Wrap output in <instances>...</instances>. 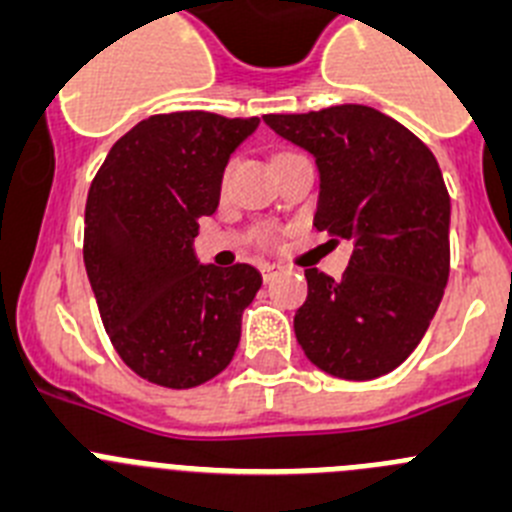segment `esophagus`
<instances>
[{"instance_id": "1", "label": "esophagus", "mask_w": 512, "mask_h": 512, "mask_svg": "<svg viewBox=\"0 0 512 512\" xmlns=\"http://www.w3.org/2000/svg\"><path fill=\"white\" fill-rule=\"evenodd\" d=\"M280 273H283V267H280V265H270V262H267V265H262V278H265V280L278 278Z\"/></svg>"}]
</instances>
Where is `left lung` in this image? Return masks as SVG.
Instances as JSON below:
<instances>
[{"label": "left lung", "mask_w": 512, "mask_h": 512, "mask_svg": "<svg viewBox=\"0 0 512 512\" xmlns=\"http://www.w3.org/2000/svg\"><path fill=\"white\" fill-rule=\"evenodd\" d=\"M262 119L316 160L313 227L352 245L342 280L306 270L298 344L342 380L388 375L418 347L449 280L451 204L439 163L411 130L362 104Z\"/></svg>", "instance_id": "1"}]
</instances>
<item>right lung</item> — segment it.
Returning a JSON list of instances; mask_svg holds the SVG:
<instances>
[{
    "mask_svg": "<svg viewBox=\"0 0 512 512\" xmlns=\"http://www.w3.org/2000/svg\"><path fill=\"white\" fill-rule=\"evenodd\" d=\"M257 124L155 114L114 142L91 181L84 262L101 321L124 365L163 388H196L232 362L262 285L247 262L201 265L193 250L229 158Z\"/></svg>",
    "mask_w": 512,
    "mask_h": 512,
    "instance_id": "1",
    "label": "right lung"
}]
</instances>
